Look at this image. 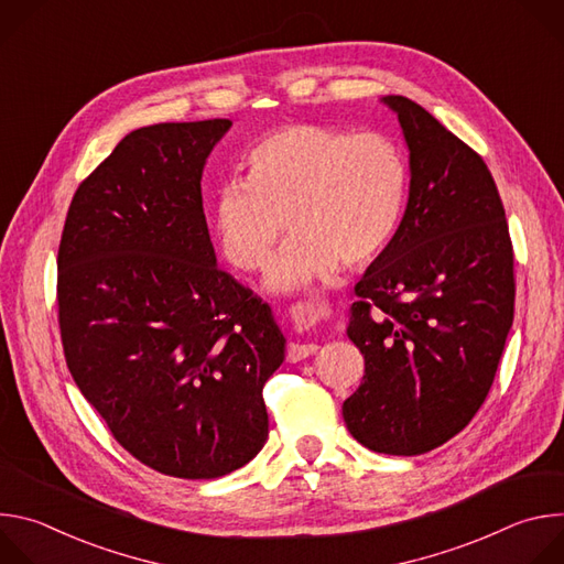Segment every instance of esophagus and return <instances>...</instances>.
<instances>
[{"mask_svg":"<svg viewBox=\"0 0 564 564\" xmlns=\"http://www.w3.org/2000/svg\"><path fill=\"white\" fill-rule=\"evenodd\" d=\"M318 350L316 344H290L288 346V361L296 364V361H303L307 359L310 355H314Z\"/></svg>","mask_w":564,"mask_h":564,"instance_id":"1","label":"esophagus"}]
</instances>
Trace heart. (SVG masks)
Listing matches in <instances>:
<instances>
[{
    "instance_id": "obj_1",
    "label": "heart",
    "mask_w": 564,
    "mask_h": 564,
    "mask_svg": "<svg viewBox=\"0 0 564 564\" xmlns=\"http://www.w3.org/2000/svg\"><path fill=\"white\" fill-rule=\"evenodd\" d=\"M406 163L381 133L290 124L265 135L246 158L243 185L220 187L212 231L236 270L263 268L290 227L296 231L272 261L265 285L296 290L330 276L339 261L359 268L394 236L406 203Z\"/></svg>"
}]
</instances>
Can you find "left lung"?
Returning a JSON list of instances; mask_svg holds the SVG:
<instances>
[{"mask_svg":"<svg viewBox=\"0 0 564 564\" xmlns=\"http://www.w3.org/2000/svg\"><path fill=\"white\" fill-rule=\"evenodd\" d=\"M381 102L404 131L411 187L390 243L355 285L346 333L366 375L344 420L375 453L422 455L491 390L513 324V248L481 155L417 102Z\"/></svg>","mask_w":564,"mask_h":564,"instance_id":"left-lung-1","label":"left lung"}]
</instances>
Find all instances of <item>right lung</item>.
Segmentation results:
<instances>
[{
	"label": "right lung",
	"instance_id": "add662e5",
	"mask_svg": "<svg viewBox=\"0 0 564 564\" xmlns=\"http://www.w3.org/2000/svg\"><path fill=\"white\" fill-rule=\"evenodd\" d=\"M231 120L131 131L77 187L57 252L66 366L113 437L149 468L214 479L268 440L263 386L285 337L216 268L207 155Z\"/></svg>",
	"mask_w": 564,
	"mask_h": 564
}]
</instances>
